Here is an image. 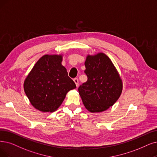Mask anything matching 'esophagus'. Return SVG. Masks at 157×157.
I'll return each instance as SVG.
<instances>
[{
	"label": "esophagus",
	"instance_id": "obj_1",
	"mask_svg": "<svg viewBox=\"0 0 157 157\" xmlns=\"http://www.w3.org/2000/svg\"><path fill=\"white\" fill-rule=\"evenodd\" d=\"M73 80H74L75 84H76V86L78 87V79L77 78H75L73 79Z\"/></svg>",
	"mask_w": 157,
	"mask_h": 157
}]
</instances>
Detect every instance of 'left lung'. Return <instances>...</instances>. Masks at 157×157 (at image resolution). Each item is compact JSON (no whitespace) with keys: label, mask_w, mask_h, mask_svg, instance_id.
<instances>
[{"label":"left lung","mask_w":157,"mask_h":157,"mask_svg":"<svg viewBox=\"0 0 157 157\" xmlns=\"http://www.w3.org/2000/svg\"><path fill=\"white\" fill-rule=\"evenodd\" d=\"M87 82L78 87V92L86 109L102 112L113 105L122 90V80L107 55L100 53L88 55L85 61Z\"/></svg>","instance_id":"1"}]
</instances>
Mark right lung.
Returning <instances> with one entry per match:
<instances>
[{
  "label": "right lung",
  "instance_id": "obj_1",
  "mask_svg": "<svg viewBox=\"0 0 157 157\" xmlns=\"http://www.w3.org/2000/svg\"><path fill=\"white\" fill-rule=\"evenodd\" d=\"M62 60L61 55H44L24 81V91L31 104L41 111L57 110L66 93L76 87Z\"/></svg>",
  "mask_w": 157,
  "mask_h": 157
}]
</instances>
